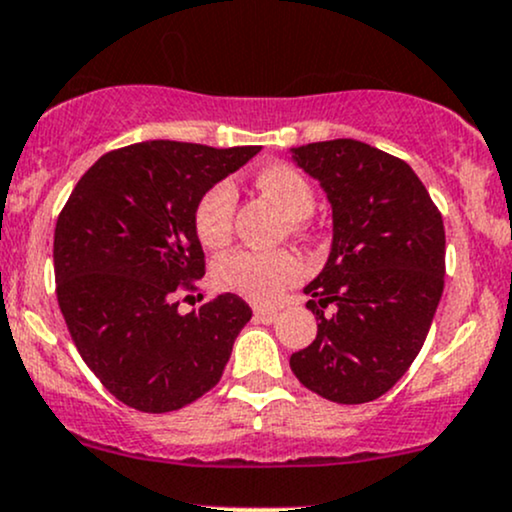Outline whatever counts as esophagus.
<instances>
[{
    "label": "esophagus",
    "mask_w": 512,
    "mask_h": 512,
    "mask_svg": "<svg viewBox=\"0 0 512 512\" xmlns=\"http://www.w3.org/2000/svg\"><path fill=\"white\" fill-rule=\"evenodd\" d=\"M275 317H278L275 307H254V319L261 321V324H273Z\"/></svg>",
    "instance_id": "obj_1"
}]
</instances>
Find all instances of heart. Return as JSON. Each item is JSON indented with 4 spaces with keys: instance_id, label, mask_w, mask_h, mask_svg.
Returning a JSON list of instances; mask_svg holds the SVG:
<instances>
[{
    "instance_id": "b5f03b06",
    "label": "heart",
    "mask_w": 512,
    "mask_h": 512,
    "mask_svg": "<svg viewBox=\"0 0 512 512\" xmlns=\"http://www.w3.org/2000/svg\"><path fill=\"white\" fill-rule=\"evenodd\" d=\"M256 188L290 217L292 232H302L304 217L314 210V188L307 176L292 164L275 162L256 171ZM237 191L229 181H217L198 198L193 208L195 237L205 249H222L232 239ZM302 278V261L292 251L239 249L220 258L215 283L220 290L234 292L254 304H273L290 285Z\"/></svg>"
}]
</instances>
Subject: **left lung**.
Listing matches in <instances>:
<instances>
[{
    "label": "left lung",
    "mask_w": 512,
    "mask_h": 512,
    "mask_svg": "<svg viewBox=\"0 0 512 512\" xmlns=\"http://www.w3.org/2000/svg\"><path fill=\"white\" fill-rule=\"evenodd\" d=\"M333 208V246L304 292L317 338L292 353L304 387L336 404L380 399L426 341L445 287L438 205L404 159L358 140L295 147Z\"/></svg>",
    "instance_id": "obj_1"
}]
</instances>
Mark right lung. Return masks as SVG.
I'll list each match as a JSON object with an SVG mask.
<instances>
[{"label": "right lung", "mask_w": 512, "mask_h": 512, "mask_svg": "<svg viewBox=\"0 0 512 512\" xmlns=\"http://www.w3.org/2000/svg\"><path fill=\"white\" fill-rule=\"evenodd\" d=\"M261 147L152 140L106 152L55 225V292L89 370L125 406L166 413L220 382L251 307L225 292L188 314L205 254L198 198Z\"/></svg>", "instance_id": "obj_1"}]
</instances>
